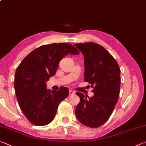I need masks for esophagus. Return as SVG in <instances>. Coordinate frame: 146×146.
<instances>
[{"label":"esophagus","mask_w":146,"mask_h":146,"mask_svg":"<svg viewBox=\"0 0 146 146\" xmlns=\"http://www.w3.org/2000/svg\"><path fill=\"white\" fill-rule=\"evenodd\" d=\"M69 94H70V95H74V94H75V92L73 91H70Z\"/></svg>","instance_id":"esophagus-1"}]
</instances>
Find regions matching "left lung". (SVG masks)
Returning <instances> with one entry per match:
<instances>
[{
    "instance_id": "8db88e82",
    "label": "left lung",
    "mask_w": 146,
    "mask_h": 146,
    "mask_svg": "<svg viewBox=\"0 0 146 146\" xmlns=\"http://www.w3.org/2000/svg\"><path fill=\"white\" fill-rule=\"evenodd\" d=\"M84 56V80L93 88L94 96L85 97L76 92L80 101L75 109L78 120L90 128L107 121L117 102L120 92V68L107 50L95 43L74 44Z\"/></svg>"
}]
</instances>
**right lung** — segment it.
I'll use <instances>...</instances> for the list:
<instances>
[{
	"label": "right lung",
	"mask_w": 146,
	"mask_h": 146,
	"mask_svg": "<svg viewBox=\"0 0 146 146\" xmlns=\"http://www.w3.org/2000/svg\"><path fill=\"white\" fill-rule=\"evenodd\" d=\"M79 51L72 44L61 43L37 48L22 60L16 70L15 89L21 110L32 124L44 126L51 123L59 103L67 98L69 89H46V82L57 70L60 60Z\"/></svg>",
	"instance_id": "right-lung-1"
}]
</instances>
